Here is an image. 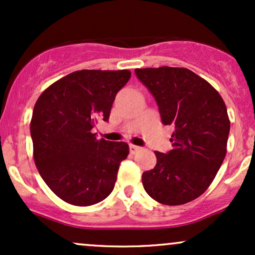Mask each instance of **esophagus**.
<instances>
[{"label": "esophagus", "mask_w": 255, "mask_h": 255, "mask_svg": "<svg viewBox=\"0 0 255 255\" xmlns=\"http://www.w3.org/2000/svg\"><path fill=\"white\" fill-rule=\"evenodd\" d=\"M140 150V147L139 146H135V145H129V151H130V153H136L137 151Z\"/></svg>", "instance_id": "34e87169"}]
</instances>
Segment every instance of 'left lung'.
Wrapping results in <instances>:
<instances>
[{
    "instance_id": "obj_1",
    "label": "left lung",
    "mask_w": 255,
    "mask_h": 255,
    "mask_svg": "<svg viewBox=\"0 0 255 255\" xmlns=\"http://www.w3.org/2000/svg\"><path fill=\"white\" fill-rule=\"evenodd\" d=\"M135 75L156 99L163 125L172 126V148L156 151L157 164L142 174L152 199L182 205L200 197L223 163L230 121L223 98L187 68L135 69Z\"/></svg>"
}]
</instances>
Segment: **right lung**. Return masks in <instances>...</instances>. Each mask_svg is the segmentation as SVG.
I'll return each mask as SVG.
<instances>
[{
  "label": "right lung",
  "mask_w": 255,
  "mask_h": 255,
  "mask_svg": "<svg viewBox=\"0 0 255 255\" xmlns=\"http://www.w3.org/2000/svg\"><path fill=\"white\" fill-rule=\"evenodd\" d=\"M130 72H73L39 96L31 120L34 163L58 198L75 206L104 200L115 187L128 144L98 140L92 129L107 122Z\"/></svg>",
  "instance_id": "add662e5"
}]
</instances>
